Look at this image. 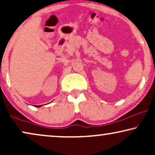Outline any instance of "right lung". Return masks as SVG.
Returning a JSON list of instances; mask_svg holds the SVG:
<instances>
[{
	"mask_svg": "<svg viewBox=\"0 0 155 155\" xmlns=\"http://www.w3.org/2000/svg\"><path fill=\"white\" fill-rule=\"evenodd\" d=\"M36 107H39L40 105H39V106H36Z\"/></svg>",
	"mask_w": 155,
	"mask_h": 155,
	"instance_id": "obj_1",
	"label": "right lung"
}]
</instances>
